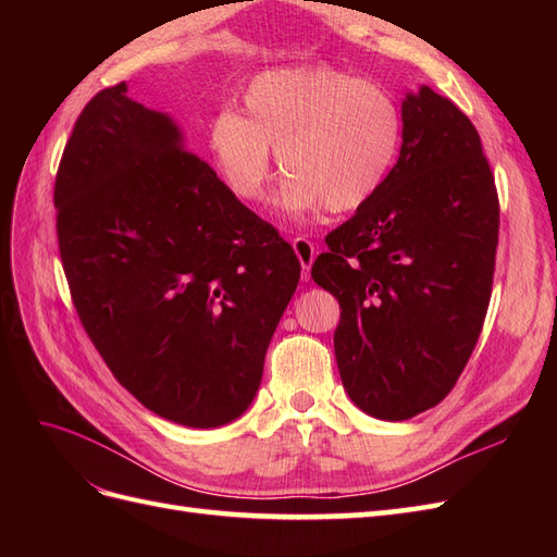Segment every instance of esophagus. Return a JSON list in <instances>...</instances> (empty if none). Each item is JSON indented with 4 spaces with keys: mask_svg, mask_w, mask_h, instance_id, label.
Masks as SVG:
<instances>
[{
    "mask_svg": "<svg viewBox=\"0 0 557 557\" xmlns=\"http://www.w3.org/2000/svg\"><path fill=\"white\" fill-rule=\"evenodd\" d=\"M293 248L297 252V258L301 262V281L311 278V264L315 260V244L309 242L307 237H295Z\"/></svg>",
    "mask_w": 557,
    "mask_h": 557,
    "instance_id": "obj_1",
    "label": "esophagus"
}]
</instances>
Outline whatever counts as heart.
<instances>
[{"label":"heart","mask_w":557,"mask_h":557,"mask_svg":"<svg viewBox=\"0 0 557 557\" xmlns=\"http://www.w3.org/2000/svg\"><path fill=\"white\" fill-rule=\"evenodd\" d=\"M399 144L395 97L334 66L264 72L244 92V115L223 111L211 125V150L230 190L260 201L274 176V150L290 174L278 205L293 215L364 207L395 166Z\"/></svg>","instance_id":"obj_1"}]
</instances>
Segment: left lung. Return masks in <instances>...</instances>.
Segmentation results:
<instances>
[{
  "instance_id": "1",
  "label": "left lung",
  "mask_w": 557,
  "mask_h": 557,
  "mask_svg": "<svg viewBox=\"0 0 557 557\" xmlns=\"http://www.w3.org/2000/svg\"><path fill=\"white\" fill-rule=\"evenodd\" d=\"M401 123L381 190L311 267L342 307L346 393L381 420L428 411L458 383L491 305L499 234L495 176L469 117L423 86L404 99Z\"/></svg>"
}]
</instances>
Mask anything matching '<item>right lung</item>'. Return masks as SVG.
Instances as JSON below:
<instances>
[{"label": "right lung", "instance_id": "obj_1", "mask_svg": "<svg viewBox=\"0 0 557 557\" xmlns=\"http://www.w3.org/2000/svg\"><path fill=\"white\" fill-rule=\"evenodd\" d=\"M53 201L72 301L117 383L178 425L239 418L299 283L278 230L127 83L81 111Z\"/></svg>", "mask_w": 557, "mask_h": 557}]
</instances>
